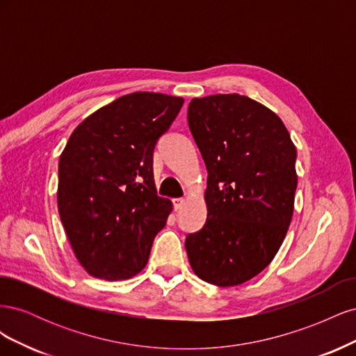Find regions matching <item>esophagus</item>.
Returning a JSON list of instances; mask_svg holds the SVG:
<instances>
[{
  "instance_id": "34e87169",
  "label": "esophagus",
  "mask_w": 356,
  "mask_h": 356,
  "mask_svg": "<svg viewBox=\"0 0 356 356\" xmlns=\"http://www.w3.org/2000/svg\"><path fill=\"white\" fill-rule=\"evenodd\" d=\"M184 203H186V199H182V197L174 199V208H175V211H179L182 207H184Z\"/></svg>"
}]
</instances>
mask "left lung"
I'll use <instances>...</instances> for the list:
<instances>
[{"label": "left lung", "instance_id": "obj_1", "mask_svg": "<svg viewBox=\"0 0 356 356\" xmlns=\"http://www.w3.org/2000/svg\"><path fill=\"white\" fill-rule=\"evenodd\" d=\"M188 126L208 169V218L186 239L202 281L234 286L270 264L294 212L296 147L272 110L248 96L191 99Z\"/></svg>", "mask_w": 356, "mask_h": 356}]
</instances>
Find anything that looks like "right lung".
Segmentation results:
<instances>
[{
	"instance_id": "1",
	"label": "right lung",
	"mask_w": 356,
	"mask_h": 356,
	"mask_svg": "<svg viewBox=\"0 0 356 356\" xmlns=\"http://www.w3.org/2000/svg\"><path fill=\"white\" fill-rule=\"evenodd\" d=\"M184 99L154 92L122 96L74 129L59 159L58 209L89 275L123 281L145 267L172 202L157 196L153 152Z\"/></svg>"
}]
</instances>
